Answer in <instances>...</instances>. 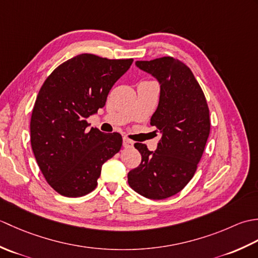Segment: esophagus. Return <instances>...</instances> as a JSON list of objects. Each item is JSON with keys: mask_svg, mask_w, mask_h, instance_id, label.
Instances as JSON below:
<instances>
[{"mask_svg": "<svg viewBox=\"0 0 258 258\" xmlns=\"http://www.w3.org/2000/svg\"><path fill=\"white\" fill-rule=\"evenodd\" d=\"M123 146L125 149H131V147L134 146V142L127 138H123Z\"/></svg>", "mask_w": 258, "mask_h": 258, "instance_id": "obj_1", "label": "esophagus"}]
</instances>
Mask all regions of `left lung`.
<instances>
[{"instance_id": "8db88e82", "label": "left lung", "mask_w": 258, "mask_h": 258, "mask_svg": "<svg viewBox=\"0 0 258 258\" xmlns=\"http://www.w3.org/2000/svg\"><path fill=\"white\" fill-rule=\"evenodd\" d=\"M135 65L160 83L151 125L162 138L154 152L145 144L134 145L142 162L128 172V184L146 199L164 200L177 194L194 176L210 135V109L194 74L178 59L165 56Z\"/></svg>"}]
</instances>
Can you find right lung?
Wrapping results in <instances>:
<instances>
[{"instance_id":"obj_1","label":"right lung","mask_w":258,"mask_h":258,"mask_svg":"<svg viewBox=\"0 0 258 258\" xmlns=\"http://www.w3.org/2000/svg\"><path fill=\"white\" fill-rule=\"evenodd\" d=\"M133 58L81 54L59 65L38 92L31 117V145L46 182L58 194L95 189L102 165L119 152L122 136L87 131L86 118L105 105L112 86Z\"/></svg>"}]
</instances>
